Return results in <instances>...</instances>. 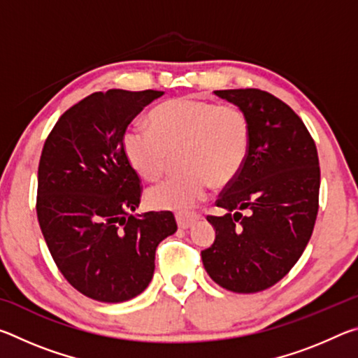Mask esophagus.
Returning a JSON list of instances; mask_svg holds the SVG:
<instances>
[{
	"label": "esophagus",
	"mask_w": 358,
	"mask_h": 358,
	"mask_svg": "<svg viewBox=\"0 0 358 358\" xmlns=\"http://www.w3.org/2000/svg\"><path fill=\"white\" fill-rule=\"evenodd\" d=\"M175 217H177L178 227L183 229V230L192 227V224H196V221H197L196 215H181V213H178Z\"/></svg>",
	"instance_id": "obj_1"
}]
</instances>
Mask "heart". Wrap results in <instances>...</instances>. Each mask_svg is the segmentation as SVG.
Wrapping results in <instances>:
<instances>
[{"label": "heart", "mask_w": 358, "mask_h": 358, "mask_svg": "<svg viewBox=\"0 0 358 358\" xmlns=\"http://www.w3.org/2000/svg\"><path fill=\"white\" fill-rule=\"evenodd\" d=\"M153 129L129 126L123 151L138 177L161 178L180 153L181 172L151 187L147 202L156 210L189 211L201 203L211 185L232 183L243 169L251 147V124L234 106L183 96L157 106L150 115Z\"/></svg>", "instance_id": "1"}]
</instances>
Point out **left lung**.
I'll use <instances>...</instances> for the list:
<instances>
[{"label": "left lung", "mask_w": 358, "mask_h": 358, "mask_svg": "<svg viewBox=\"0 0 358 358\" xmlns=\"http://www.w3.org/2000/svg\"><path fill=\"white\" fill-rule=\"evenodd\" d=\"M243 110L251 147L238 177L208 216L216 237L202 251L211 280L237 294L273 286L296 264L311 238L319 210L320 171L314 141L292 108L256 88L220 90Z\"/></svg>", "instance_id": "obj_1"}]
</instances>
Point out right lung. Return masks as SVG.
I'll return each mask as SVG.
<instances>
[{
	"label": "right lung",
	"mask_w": 358,
	"mask_h": 358,
	"mask_svg": "<svg viewBox=\"0 0 358 358\" xmlns=\"http://www.w3.org/2000/svg\"><path fill=\"white\" fill-rule=\"evenodd\" d=\"M164 92L108 90L72 106L57 121L38 171L39 226L72 287L121 303L142 294L155 273L156 248L177 232L171 211L134 215L141 180L123 134Z\"/></svg>",
	"instance_id": "add662e5"
}]
</instances>
